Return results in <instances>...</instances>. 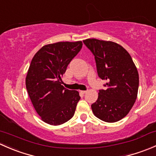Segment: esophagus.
Here are the masks:
<instances>
[{"mask_svg": "<svg viewBox=\"0 0 156 156\" xmlns=\"http://www.w3.org/2000/svg\"><path fill=\"white\" fill-rule=\"evenodd\" d=\"M87 90H81V93H82V94H85V93H87Z\"/></svg>", "mask_w": 156, "mask_h": 156, "instance_id": "34e87169", "label": "esophagus"}]
</instances>
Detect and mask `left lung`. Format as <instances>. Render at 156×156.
Wrapping results in <instances>:
<instances>
[{"label":"left lung","instance_id":"8db88e82","mask_svg":"<svg viewBox=\"0 0 156 156\" xmlns=\"http://www.w3.org/2000/svg\"><path fill=\"white\" fill-rule=\"evenodd\" d=\"M83 42L94 54L98 76L107 81L91 105L93 112L106 122H118L128 114L137 97V69L128 52L115 42L95 38Z\"/></svg>","mask_w":156,"mask_h":156}]
</instances>
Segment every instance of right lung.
Segmentation results:
<instances>
[{"instance_id":"1","label":"right lung","mask_w":156,"mask_h":156,"mask_svg":"<svg viewBox=\"0 0 156 156\" xmlns=\"http://www.w3.org/2000/svg\"><path fill=\"white\" fill-rule=\"evenodd\" d=\"M82 42H57L42 47L33 57L26 78L28 94L41 120L59 125L73 117L81 99L76 90L62 85V77Z\"/></svg>"}]
</instances>
